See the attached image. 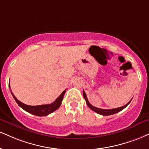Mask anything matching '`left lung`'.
I'll use <instances>...</instances> for the list:
<instances>
[{
	"label": "left lung",
	"instance_id": "8db88e82",
	"mask_svg": "<svg viewBox=\"0 0 149 149\" xmlns=\"http://www.w3.org/2000/svg\"><path fill=\"white\" fill-rule=\"evenodd\" d=\"M83 96L84 98H85V100L86 101V103H87V105H88V107H89L90 109H92L93 111H94L95 112H96V113L99 114H101V115H112V114H116L117 113V112H120V111H121L122 110L126 107L127 105H128L129 103H130V101H131V100H130V101L128 102V103L126 104V105H123L122 107H117V108H114V109H109V110H107V109H101V108H98V107H96L94 106H93L92 105H91L90 103H89L88 99H87V95H86L85 91L83 90Z\"/></svg>",
	"mask_w": 149,
	"mask_h": 149
}]
</instances>
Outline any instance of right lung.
Masks as SVG:
<instances>
[{
	"instance_id": "right-lung-1",
	"label": "right lung",
	"mask_w": 149,
	"mask_h": 149,
	"mask_svg": "<svg viewBox=\"0 0 149 149\" xmlns=\"http://www.w3.org/2000/svg\"><path fill=\"white\" fill-rule=\"evenodd\" d=\"M9 87L10 89V84H9ZM66 90H64L63 92L60 95L58 98H57L55 101L51 104H47V105H36V106H31V105H28L26 104L21 103V101H19L17 98L15 97V96L13 94V93H11L13 96V97L17 102L18 105L20 106L21 108L23 109L24 110H26V112H29V113L34 114V115L39 116H47L49 114L52 113L54 111H55L59 108V107L61 105L62 103V99L64 98V95L65 94Z\"/></svg>"
}]
</instances>
